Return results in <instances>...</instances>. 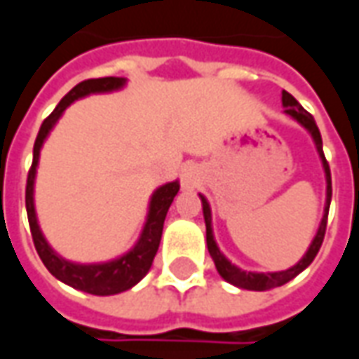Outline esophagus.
Returning a JSON list of instances; mask_svg holds the SVG:
<instances>
[{
    "mask_svg": "<svg viewBox=\"0 0 359 359\" xmlns=\"http://www.w3.org/2000/svg\"><path fill=\"white\" fill-rule=\"evenodd\" d=\"M197 182H199V170L195 166H185L182 170V185L185 189H189V187H195Z\"/></svg>",
    "mask_w": 359,
    "mask_h": 359,
    "instance_id": "esophagus-1",
    "label": "esophagus"
}]
</instances>
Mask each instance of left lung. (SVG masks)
I'll return each instance as SVG.
<instances>
[{
	"label": "left lung",
	"mask_w": 359,
	"mask_h": 359,
	"mask_svg": "<svg viewBox=\"0 0 359 359\" xmlns=\"http://www.w3.org/2000/svg\"><path fill=\"white\" fill-rule=\"evenodd\" d=\"M282 104H284V111L292 116V118L299 121L302 126L306 127L307 131L311 133L313 137L315 144H317V151L321 154L323 160V168H325V174H327V207H325V216H323L321 226H319V230H317V236H315L313 243L309 245L307 249V253L304 255V259L294 265L288 271H280V273H248V271H241L236 265H232L228 259H226L222 253H220V249L216 248V241L212 238V228H210V207H208L207 199L201 195V203H203V216H205V224H207V248L208 253L212 257V261H215L216 271L220 273V276L228 280L233 286H238V288L243 290H255V292H265V290H273L276 286H282V284H286L290 282L294 276L302 273L304 269L313 263V259L319 253V249L323 245V240H325V232H327V216H329V207H330V195H332V184H330V170H329V162L325 158V152H323V139L321 133H319V127L315 123L313 116L309 114V111L302 106V104L297 102L296 98L292 96L286 90H282Z\"/></svg>",
	"instance_id": "1"
}]
</instances>
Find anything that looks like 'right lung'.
I'll return each mask as SVG.
<instances>
[{"mask_svg":"<svg viewBox=\"0 0 359 359\" xmlns=\"http://www.w3.org/2000/svg\"><path fill=\"white\" fill-rule=\"evenodd\" d=\"M126 79L121 77H102V79H86L77 86H73L69 93L62 98V102L55 106V110L42 121V127L36 135L34 141V152H32V166L29 170V177H27V191H25V203H27V215H29V226L30 233H32V241L36 248L38 255L42 259L46 269L57 278V280L69 284L73 288L83 290L94 296H111V294H119L126 292L131 286L143 278L144 274L151 271L154 255L158 251L160 238H162V228H164V220H166L168 208L172 205V201L180 191V184L172 182V184L162 185L160 189L154 191L151 199V208H149V216H147V224L143 228V233L137 241L129 253L119 257L116 261L110 263H102V265H75L69 263L62 257H57L52 251V248L46 243L44 236L40 232L36 222V212H34V175H36L38 156H40V147L44 143V139L50 133V129L55 126V121L60 119L63 110L69 106L73 100H77L81 96L93 93H108V90H116L119 86H123Z\"/></svg>","mask_w":359,"mask_h":359,"instance_id":"obj_1","label":"right lung"}]
</instances>
